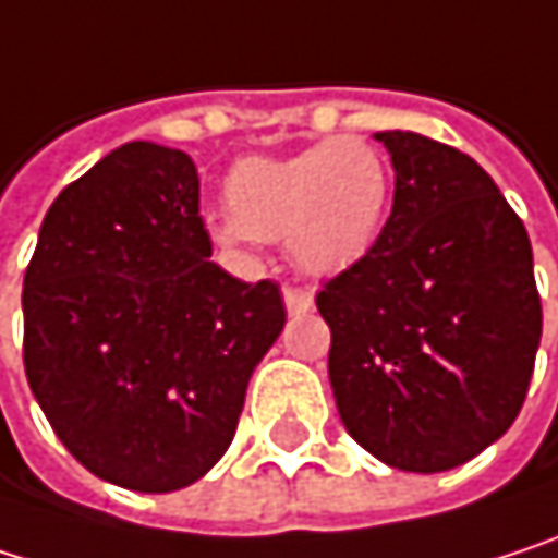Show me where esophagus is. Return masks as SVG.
Returning <instances> with one entry per match:
<instances>
[{"label":"esophagus","instance_id":"obj_1","mask_svg":"<svg viewBox=\"0 0 558 558\" xmlns=\"http://www.w3.org/2000/svg\"><path fill=\"white\" fill-rule=\"evenodd\" d=\"M282 302H286V312L289 315H308L315 308V295L308 289H295V286H286L282 289Z\"/></svg>","mask_w":558,"mask_h":558}]
</instances>
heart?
Masks as SVG:
<instances>
[{"mask_svg": "<svg viewBox=\"0 0 558 558\" xmlns=\"http://www.w3.org/2000/svg\"><path fill=\"white\" fill-rule=\"evenodd\" d=\"M390 191L384 151L357 136L322 140L292 155H246L227 171L230 210L207 214V233L240 253L286 236L299 269L335 276L377 246Z\"/></svg>", "mask_w": 558, "mask_h": 558, "instance_id": "b5f03b06", "label": "heart"}]
</instances>
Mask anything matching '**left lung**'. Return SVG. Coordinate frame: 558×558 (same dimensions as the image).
Instances as JSON below:
<instances>
[{"label": "left lung", "instance_id": "obj_1", "mask_svg": "<svg viewBox=\"0 0 558 558\" xmlns=\"http://www.w3.org/2000/svg\"><path fill=\"white\" fill-rule=\"evenodd\" d=\"M397 191L377 246L325 282L344 428L390 468L435 474L520 413L543 335L533 250L494 178L418 133H377Z\"/></svg>", "mask_w": 558, "mask_h": 558}]
</instances>
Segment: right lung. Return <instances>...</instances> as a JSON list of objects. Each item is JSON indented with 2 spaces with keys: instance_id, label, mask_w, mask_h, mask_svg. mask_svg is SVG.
I'll list each match as a JSON object with an SVG mask.
<instances>
[{
  "instance_id": "1",
  "label": "right lung",
  "mask_w": 558,
  "mask_h": 558,
  "mask_svg": "<svg viewBox=\"0 0 558 558\" xmlns=\"http://www.w3.org/2000/svg\"><path fill=\"white\" fill-rule=\"evenodd\" d=\"M197 168L126 142L48 207L25 269V374L97 477L168 494L230 448L246 384L286 325L279 286L210 263Z\"/></svg>"
}]
</instances>
